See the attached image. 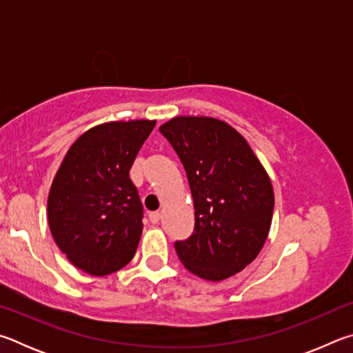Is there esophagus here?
Here are the masks:
<instances>
[{"mask_svg": "<svg viewBox=\"0 0 353 353\" xmlns=\"http://www.w3.org/2000/svg\"><path fill=\"white\" fill-rule=\"evenodd\" d=\"M148 220H150L153 225L159 223V220H161V212H150V214H148Z\"/></svg>", "mask_w": 353, "mask_h": 353, "instance_id": "obj_1", "label": "esophagus"}]
</instances>
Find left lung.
Returning a JSON list of instances; mask_svg holds the SVG:
<instances>
[{
    "instance_id": "1",
    "label": "left lung",
    "mask_w": 353,
    "mask_h": 353,
    "mask_svg": "<svg viewBox=\"0 0 353 353\" xmlns=\"http://www.w3.org/2000/svg\"><path fill=\"white\" fill-rule=\"evenodd\" d=\"M186 170L194 234L175 250L190 273L220 282L254 261L267 242L274 190L261 159L230 123L175 116L159 127Z\"/></svg>"
}]
</instances>
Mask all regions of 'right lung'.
Segmentation results:
<instances>
[{"label":"right lung","mask_w":353,"mask_h":353,"mask_svg":"<svg viewBox=\"0 0 353 353\" xmlns=\"http://www.w3.org/2000/svg\"><path fill=\"white\" fill-rule=\"evenodd\" d=\"M157 121L99 123L68 148L48 195V223L74 267L108 276L132 261L142 206L130 169Z\"/></svg>","instance_id":"add662e5"}]
</instances>
